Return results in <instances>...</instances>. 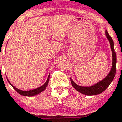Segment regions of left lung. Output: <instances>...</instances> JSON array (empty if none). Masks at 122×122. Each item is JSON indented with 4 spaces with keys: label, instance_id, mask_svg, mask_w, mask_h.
<instances>
[{
    "label": "left lung",
    "instance_id": "obj_1",
    "mask_svg": "<svg viewBox=\"0 0 122 122\" xmlns=\"http://www.w3.org/2000/svg\"><path fill=\"white\" fill-rule=\"evenodd\" d=\"M106 35L107 36L108 40L110 41L111 45V49L112 53V65L110 73H108L106 77L102 80L101 81L97 82V84L94 85L86 87V86H81L75 83L71 79V81L72 83V86L74 88H75L77 91L80 93L86 95H96L100 94L104 91L108 87L111 82L112 81L115 76L116 73V63H117V55H116L115 51L114 49V41H113L112 38L110 37L107 31H106Z\"/></svg>",
    "mask_w": 122,
    "mask_h": 122
}]
</instances>
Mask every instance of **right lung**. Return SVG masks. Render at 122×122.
I'll list each match as a JSON object with an SVG mask.
<instances>
[{
	"mask_svg": "<svg viewBox=\"0 0 122 122\" xmlns=\"http://www.w3.org/2000/svg\"><path fill=\"white\" fill-rule=\"evenodd\" d=\"M49 76H50V75H49L48 78H47V80H46V81L45 83L44 84L42 85V86H40V87H39L38 88H36V89H33V90H30V91H22V90H20V89H17V88H15V86H14L13 85H12L11 84L10 82V81H8V79H7V80H8V81L9 82V83L11 85L12 87H13L14 89L18 93H19V94L21 95H23V96H34V95L38 94V93H41V92H42L43 90H45V89H46L47 84H48L49 80Z\"/></svg>",
	"mask_w": 122,
	"mask_h": 122,
	"instance_id": "1",
	"label": "right lung"
}]
</instances>
